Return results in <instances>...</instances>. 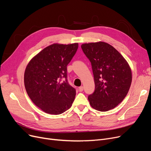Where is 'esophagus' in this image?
Instances as JSON below:
<instances>
[{"mask_svg":"<svg viewBox=\"0 0 151 151\" xmlns=\"http://www.w3.org/2000/svg\"><path fill=\"white\" fill-rule=\"evenodd\" d=\"M83 86H80V88H79V91H80V92H82L83 91Z\"/></svg>","mask_w":151,"mask_h":151,"instance_id":"1","label":"esophagus"}]
</instances>
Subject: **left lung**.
Masks as SVG:
<instances>
[{"mask_svg": "<svg viewBox=\"0 0 151 151\" xmlns=\"http://www.w3.org/2000/svg\"><path fill=\"white\" fill-rule=\"evenodd\" d=\"M81 49L91 63L94 75L95 90L88 97L91 106L101 112L115 108L126 97L132 84L128 63L106 42L83 44Z\"/></svg>", "mask_w": 151, "mask_h": 151, "instance_id": "left-lung-1", "label": "left lung"}]
</instances>
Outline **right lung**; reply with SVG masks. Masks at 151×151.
<instances>
[{"instance_id":"add662e5","label":"right lung","mask_w":151,"mask_h":151,"mask_svg":"<svg viewBox=\"0 0 151 151\" xmlns=\"http://www.w3.org/2000/svg\"><path fill=\"white\" fill-rule=\"evenodd\" d=\"M78 48V43L52 44L32 58L26 68V91L45 113L61 114L72 106L76 90L68 83L67 66Z\"/></svg>"}]
</instances>
